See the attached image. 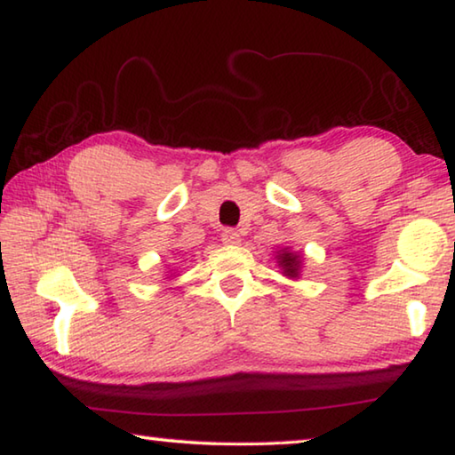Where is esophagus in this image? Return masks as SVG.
Listing matches in <instances>:
<instances>
[{
    "label": "esophagus",
    "instance_id": "34e87169",
    "mask_svg": "<svg viewBox=\"0 0 455 455\" xmlns=\"http://www.w3.org/2000/svg\"><path fill=\"white\" fill-rule=\"evenodd\" d=\"M222 243L225 244H241V241H243V236H241V233H236L235 228H225L222 230Z\"/></svg>",
    "mask_w": 455,
    "mask_h": 455
}]
</instances>
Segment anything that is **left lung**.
Segmentation results:
<instances>
[{
  "instance_id": "obj_1",
  "label": "left lung",
  "mask_w": 455,
  "mask_h": 455,
  "mask_svg": "<svg viewBox=\"0 0 455 455\" xmlns=\"http://www.w3.org/2000/svg\"><path fill=\"white\" fill-rule=\"evenodd\" d=\"M276 263L283 268V275L289 276V279H297L299 271H301V265H303V255H299V252H291L289 249H281L276 252Z\"/></svg>"
}]
</instances>
